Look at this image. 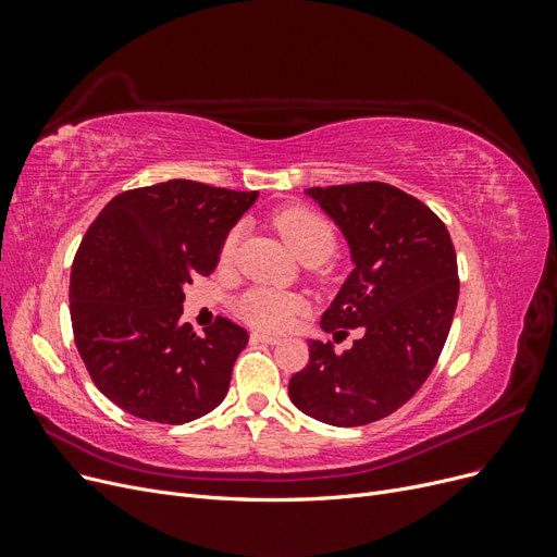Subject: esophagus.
I'll return each instance as SVG.
<instances>
[{
	"instance_id": "34e87169",
	"label": "esophagus",
	"mask_w": 557,
	"mask_h": 557,
	"mask_svg": "<svg viewBox=\"0 0 557 557\" xmlns=\"http://www.w3.org/2000/svg\"><path fill=\"white\" fill-rule=\"evenodd\" d=\"M250 342H256V344H269V346H274V344H278L281 339H278V336H272V334L252 332V334H250Z\"/></svg>"
}]
</instances>
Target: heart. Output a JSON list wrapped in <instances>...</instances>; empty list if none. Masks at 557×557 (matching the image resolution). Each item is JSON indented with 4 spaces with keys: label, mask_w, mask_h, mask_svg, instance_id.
<instances>
[{
    "label": "heart",
    "mask_w": 557,
    "mask_h": 557,
    "mask_svg": "<svg viewBox=\"0 0 557 557\" xmlns=\"http://www.w3.org/2000/svg\"><path fill=\"white\" fill-rule=\"evenodd\" d=\"M274 227L278 230L281 239L285 242L295 258L305 264H323L332 258L336 250V232L330 225L327 218L320 215L307 207H288L274 218ZM239 244V230H232L221 248V260L230 262L234 250ZM234 311L244 323L264 330V332H281L293 325V320L305 311V301L297 295L269 290V288H252L246 290L237 301Z\"/></svg>",
    "instance_id": "1"
}]
</instances>
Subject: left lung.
Wrapping results in <instances>:
<instances>
[{
  "label": "left lung",
  "instance_id": "left-lung-1",
  "mask_svg": "<svg viewBox=\"0 0 557 557\" xmlns=\"http://www.w3.org/2000/svg\"><path fill=\"white\" fill-rule=\"evenodd\" d=\"M339 225L356 264L320 327L362 330L350 350L309 342L288 393L320 423L358 428L404 407L442 356L458 307V258L442 218L395 185L362 181L309 188Z\"/></svg>",
  "mask_w": 557,
  "mask_h": 557
}]
</instances>
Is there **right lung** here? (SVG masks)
<instances>
[{"label":"right lung","mask_w":557,"mask_h":557,"mask_svg":"<svg viewBox=\"0 0 557 557\" xmlns=\"http://www.w3.org/2000/svg\"><path fill=\"white\" fill-rule=\"evenodd\" d=\"M258 193L174 178L115 195L72 264L70 311L99 393L150 423L183 425L227 395L248 332L227 318L197 334L183 288L209 276Z\"/></svg>","instance_id":"obj_1"}]
</instances>
